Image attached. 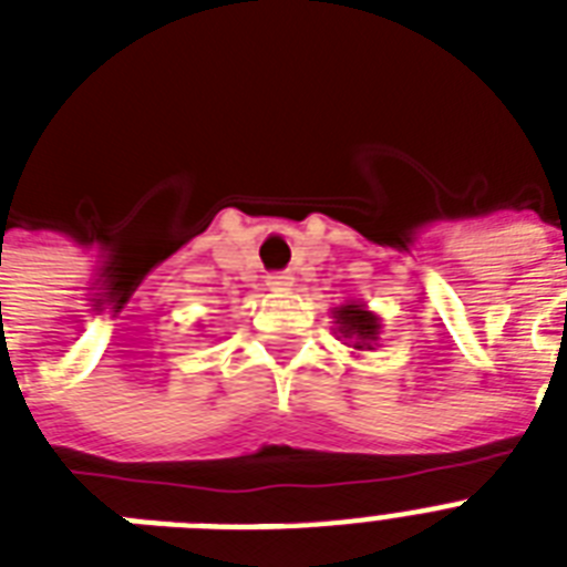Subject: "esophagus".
<instances>
[{
	"mask_svg": "<svg viewBox=\"0 0 567 567\" xmlns=\"http://www.w3.org/2000/svg\"><path fill=\"white\" fill-rule=\"evenodd\" d=\"M267 288H270V291H291L293 276L288 274V270H282V274H270L267 276Z\"/></svg>",
	"mask_w": 567,
	"mask_h": 567,
	"instance_id": "esophagus-1",
	"label": "esophagus"
}]
</instances>
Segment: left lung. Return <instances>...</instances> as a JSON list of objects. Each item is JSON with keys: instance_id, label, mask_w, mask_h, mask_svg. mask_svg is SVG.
I'll return each instance as SVG.
<instances>
[{"instance_id": "8db88e82", "label": "left lung", "mask_w": 567, "mask_h": 567, "mask_svg": "<svg viewBox=\"0 0 567 567\" xmlns=\"http://www.w3.org/2000/svg\"><path fill=\"white\" fill-rule=\"evenodd\" d=\"M332 323H336V336L347 341L353 350H377L379 336H382V318L371 311L364 302H344L332 309Z\"/></svg>"}]
</instances>
